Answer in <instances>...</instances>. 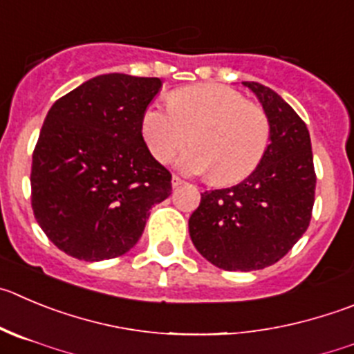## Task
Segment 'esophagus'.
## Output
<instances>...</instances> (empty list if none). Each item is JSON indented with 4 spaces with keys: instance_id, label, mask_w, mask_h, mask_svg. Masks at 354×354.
I'll list each match as a JSON object with an SVG mask.
<instances>
[{
    "instance_id": "esophagus-1",
    "label": "esophagus",
    "mask_w": 354,
    "mask_h": 354,
    "mask_svg": "<svg viewBox=\"0 0 354 354\" xmlns=\"http://www.w3.org/2000/svg\"><path fill=\"white\" fill-rule=\"evenodd\" d=\"M185 181L181 180L180 176H176V174H174L173 178H171V185H173V188H178V187H181V185H183Z\"/></svg>"
}]
</instances>
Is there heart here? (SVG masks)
<instances>
[{
	"mask_svg": "<svg viewBox=\"0 0 354 354\" xmlns=\"http://www.w3.org/2000/svg\"><path fill=\"white\" fill-rule=\"evenodd\" d=\"M141 136L155 160L166 164L192 141L178 167L211 173L218 185L244 180L262 162L270 143V120L236 88L201 84L171 92L169 106L153 101L141 115Z\"/></svg>",
	"mask_w": 354,
	"mask_h": 354,
	"instance_id": "1",
	"label": "heart"
}]
</instances>
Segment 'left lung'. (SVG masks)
Instances as JSON below:
<instances>
[{
  "mask_svg": "<svg viewBox=\"0 0 354 354\" xmlns=\"http://www.w3.org/2000/svg\"><path fill=\"white\" fill-rule=\"evenodd\" d=\"M270 120L262 162L241 183L201 194L188 220L197 252L223 270H259L281 260L302 237L315 204L311 138L302 118L272 88L243 82Z\"/></svg>",
  "mask_w": 354,
  "mask_h": 354,
  "instance_id": "obj_1",
  "label": "left lung"
}]
</instances>
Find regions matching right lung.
Masks as SVG:
<instances>
[{
    "mask_svg": "<svg viewBox=\"0 0 354 354\" xmlns=\"http://www.w3.org/2000/svg\"><path fill=\"white\" fill-rule=\"evenodd\" d=\"M160 88V78L99 75L48 110L32 151L31 206L66 255H124L151 206L171 196V173L141 136V115Z\"/></svg>",
    "mask_w": 354,
    "mask_h": 354,
    "instance_id": "add662e5",
    "label": "right lung"
}]
</instances>
